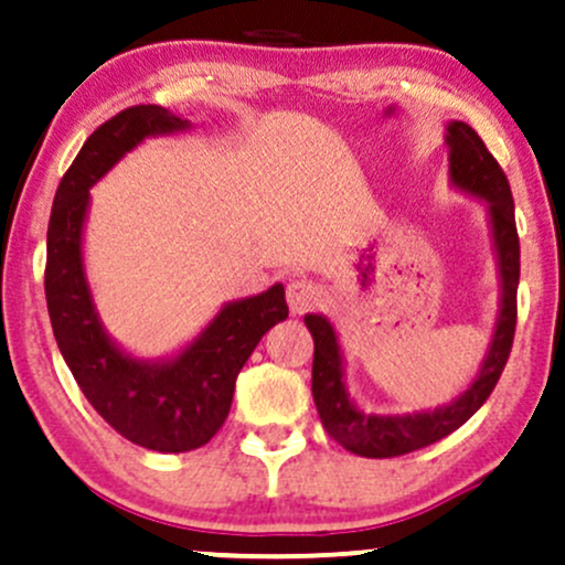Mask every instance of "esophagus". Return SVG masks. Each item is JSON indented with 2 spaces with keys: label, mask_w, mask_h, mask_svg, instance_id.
Instances as JSON below:
<instances>
[{
  "label": "esophagus",
  "mask_w": 565,
  "mask_h": 565,
  "mask_svg": "<svg viewBox=\"0 0 565 565\" xmlns=\"http://www.w3.org/2000/svg\"><path fill=\"white\" fill-rule=\"evenodd\" d=\"M321 300V287L319 284L308 281V278H291L287 284V302L295 313H305L313 305H319Z\"/></svg>",
  "instance_id": "34e87169"
}]
</instances>
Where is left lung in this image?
Returning a JSON list of instances; mask_svg holds the SVG:
<instances>
[{
	"label": "left lung",
	"mask_w": 565,
	"mask_h": 565,
	"mask_svg": "<svg viewBox=\"0 0 565 565\" xmlns=\"http://www.w3.org/2000/svg\"><path fill=\"white\" fill-rule=\"evenodd\" d=\"M446 153H449V185L465 196L483 201L489 217L491 249L499 276V310L476 377L457 398L436 408L406 414L364 412L348 391L345 355L334 323L323 313H305V327L313 334V401L327 433L337 444L361 457H401L423 446L436 444L465 425L486 404L502 374L515 334V295L521 278V244L515 231V204L502 167L491 157L478 132L465 121L446 125Z\"/></svg>",
	"instance_id": "left-lung-1"
}]
</instances>
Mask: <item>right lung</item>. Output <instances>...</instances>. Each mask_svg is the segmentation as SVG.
I'll return each mask as SVG.
<instances>
[{
    "instance_id": "1",
    "label": "right lung",
    "mask_w": 565,
    "mask_h": 565,
    "mask_svg": "<svg viewBox=\"0 0 565 565\" xmlns=\"http://www.w3.org/2000/svg\"><path fill=\"white\" fill-rule=\"evenodd\" d=\"M193 125L161 106H135L100 125L57 185L47 228L50 321L93 408L142 449L180 454L210 444L231 412L236 377L263 334L289 316L284 284L225 302L201 332L161 359H140L108 334L84 268L89 188L148 138Z\"/></svg>"
}]
</instances>
